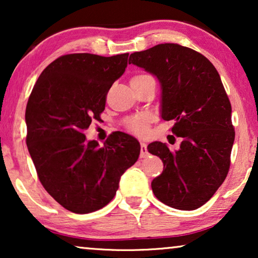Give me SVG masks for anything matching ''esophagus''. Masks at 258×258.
<instances>
[{"label": "esophagus", "mask_w": 258, "mask_h": 258, "mask_svg": "<svg viewBox=\"0 0 258 258\" xmlns=\"http://www.w3.org/2000/svg\"><path fill=\"white\" fill-rule=\"evenodd\" d=\"M148 156V149L146 143H141V157L144 158Z\"/></svg>", "instance_id": "esophagus-1"}]
</instances>
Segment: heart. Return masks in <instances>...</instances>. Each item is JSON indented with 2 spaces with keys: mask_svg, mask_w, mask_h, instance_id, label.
I'll return each mask as SVG.
<instances>
[{
  "mask_svg": "<svg viewBox=\"0 0 258 258\" xmlns=\"http://www.w3.org/2000/svg\"><path fill=\"white\" fill-rule=\"evenodd\" d=\"M147 79H150V76L148 75H137L134 76L130 82L135 83V82H141V81H144ZM149 123H150V116L147 114H139V115H134L130 116L124 121V125L125 128L132 132L136 135H146L148 132V128H149Z\"/></svg>",
  "mask_w": 258,
  "mask_h": 258,
  "instance_id": "1",
  "label": "heart"
}]
</instances>
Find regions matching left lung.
I'll list each match as a JSON object with an SVG mask.
<instances>
[{
    "instance_id": "obj_1",
    "label": "left lung",
    "mask_w": 258,
    "mask_h": 258,
    "mask_svg": "<svg viewBox=\"0 0 258 258\" xmlns=\"http://www.w3.org/2000/svg\"><path fill=\"white\" fill-rule=\"evenodd\" d=\"M133 63L161 83V117L175 121L183 141L177 151L153 142L148 151L163 162L151 182L162 203L195 210L209 201L227 177L235 140L231 104L217 70L206 56L175 43L157 44L130 55Z\"/></svg>"
}]
</instances>
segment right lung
Instances as JSON below:
<instances>
[{
    "instance_id": "right-lung-1",
    "label": "right lung",
    "mask_w": 258,
    "mask_h": 258,
    "mask_svg": "<svg viewBox=\"0 0 258 258\" xmlns=\"http://www.w3.org/2000/svg\"><path fill=\"white\" fill-rule=\"evenodd\" d=\"M128 56L63 55L42 72L28 100L26 142L37 176L49 195L72 213L107 206L123 172L140 156L139 141L128 134L112 133L103 147L87 142L83 134L93 119H100Z\"/></svg>"
}]
</instances>
